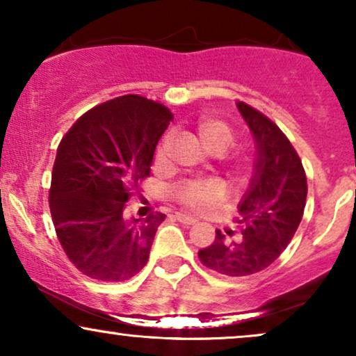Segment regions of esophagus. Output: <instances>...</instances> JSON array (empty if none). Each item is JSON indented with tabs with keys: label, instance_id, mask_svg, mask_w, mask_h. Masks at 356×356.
I'll return each mask as SVG.
<instances>
[{
	"label": "esophagus",
	"instance_id": "obj_1",
	"mask_svg": "<svg viewBox=\"0 0 356 356\" xmlns=\"http://www.w3.org/2000/svg\"><path fill=\"white\" fill-rule=\"evenodd\" d=\"M175 218H177L179 222L186 224V226H192V224L197 222V219L191 218V216H187V214H182V212H177V214H175Z\"/></svg>",
	"mask_w": 356,
	"mask_h": 356
}]
</instances>
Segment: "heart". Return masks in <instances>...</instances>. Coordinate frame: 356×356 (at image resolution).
Instances as JSON below:
<instances>
[{
	"label": "heart",
	"instance_id": "heart-1",
	"mask_svg": "<svg viewBox=\"0 0 356 356\" xmlns=\"http://www.w3.org/2000/svg\"><path fill=\"white\" fill-rule=\"evenodd\" d=\"M197 140L201 142L207 152L222 155L229 150L236 140L234 129L226 120L218 117H201L194 125ZM169 137H164L155 150L157 162H164L169 150ZM251 169L249 155H238L226 165V174L232 182H243ZM226 195V186L219 179H191L175 187L174 199L182 207L192 212H206L212 209Z\"/></svg>",
	"mask_w": 356,
	"mask_h": 356
}]
</instances>
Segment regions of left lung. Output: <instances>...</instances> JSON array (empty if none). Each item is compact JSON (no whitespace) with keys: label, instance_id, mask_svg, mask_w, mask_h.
<instances>
[{"label":"left lung","instance_id":"8db88e82","mask_svg":"<svg viewBox=\"0 0 356 356\" xmlns=\"http://www.w3.org/2000/svg\"><path fill=\"white\" fill-rule=\"evenodd\" d=\"M257 145L256 172L239 204L241 232L216 229L211 246L199 251L206 268L224 276H249L275 263L291 243L306 206L308 184L301 159L271 118L238 102Z\"/></svg>","mask_w":356,"mask_h":356}]
</instances>
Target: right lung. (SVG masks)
<instances>
[{
    "instance_id": "obj_1",
    "label": "right lung",
    "mask_w": 356,
    "mask_h": 356,
    "mask_svg": "<svg viewBox=\"0 0 356 356\" xmlns=\"http://www.w3.org/2000/svg\"><path fill=\"white\" fill-rule=\"evenodd\" d=\"M170 120L165 105L122 95L90 108L61 138L48 201L61 248L85 276L125 281L149 261L165 214L134 218L127 202L150 175Z\"/></svg>"
}]
</instances>
